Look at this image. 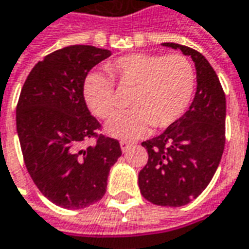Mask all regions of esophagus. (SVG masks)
I'll list each match as a JSON object with an SVG mask.
<instances>
[{"instance_id": "1", "label": "esophagus", "mask_w": 249, "mask_h": 249, "mask_svg": "<svg viewBox=\"0 0 249 249\" xmlns=\"http://www.w3.org/2000/svg\"><path fill=\"white\" fill-rule=\"evenodd\" d=\"M121 148H122V151H123V153H126V152L131 148V144L127 142V141H121Z\"/></svg>"}]
</instances>
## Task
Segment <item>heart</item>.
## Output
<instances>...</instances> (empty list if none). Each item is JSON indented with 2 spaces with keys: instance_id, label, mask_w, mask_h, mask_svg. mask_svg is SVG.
I'll use <instances>...</instances> for the list:
<instances>
[{
  "instance_id": "obj_1",
  "label": "heart",
  "mask_w": 249,
  "mask_h": 249,
  "mask_svg": "<svg viewBox=\"0 0 249 249\" xmlns=\"http://www.w3.org/2000/svg\"><path fill=\"white\" fill-rule=\"evenodd\" d=\"M108 72L91 71L82 85L86 105L96 116H111L118 105L114 81L121 88H134L133 109L118 112L107 123V133L121 140H136L152 127L167 128L179 121L195 97L196 71L183 54L131 53L109 61Z\"/></svg>"
}]
</instances>
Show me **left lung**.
Here are the masks:
<instances>
[{"label": "left lung", "instance_id": "obj_1", "mask_svg": "<svg viewBox=\"0 0 249 249\" xmlns=\"http://www.w3.org/2000/svg\"><path fill=\"white\" fill-rule=\"evenodd\" d=\"M196 66L197 89L189 109L160 136L146 140L148 161L138 174L141 195L156 206L191 203L211 182L225 148L226 98L218 75L200 52L178 43Z\"/></svg>", "mask_w": 249, "mask_h": 249}]
</instances>
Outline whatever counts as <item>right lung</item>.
Listing matches in <instances>:
<instances>
[{
    "label": "right lung",
    "instance_id": "obj_1",
    "mask_svg": "<svg viewBox=\"0 0 249 249\" xmlns=\"http://www.w3.org/2000/svg\"><path fill=\"white\" fill-rule=\"evenodd\" d=\"M109 56L90 45L58 49L35 64L20 91L16 128L24 164L43 196L67 210L104 197L109 170L122 155L118 140L97 133L101 124L82 94L86 75Z\"/></svg>",
    "mask_w": 249,
    "mask_h": 249
}]
</instances>
